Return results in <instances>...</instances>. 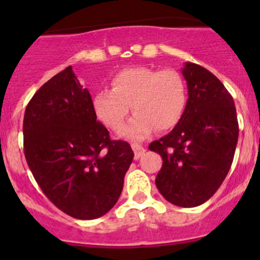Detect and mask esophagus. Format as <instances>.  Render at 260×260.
<instances>
[{
  "label": "esophagus",
  "mask_w": 260,
  "mask_h": 260,
  "mask_svg": "<svg viewBox=\"0 0 260 260\" xmlns=\"http://www.w3.org/2000/svg\"><path fill=\"white\" fill-rule=\"evenodd\" d=\"M132 149H133V152H135V158L136 159L140 158V157L142 156V154L146 152L145 147L138 145V143H132Z\"/></svg>",
  "instance_id": "obj_1"
}]
</instances>
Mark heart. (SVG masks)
I'll list each match as a JSON object with an SVG mask.
<instances>
[{"mask_svg": "<svg viewBox=\"0 0 260 260\" xmlns=\"http://www.w3.org/2000/svg\"><path fill=\"white\" fill-rule=\"evenodd\" d=\"M187 104L185 78L175 69L158 70L136 67L117 73L111 90H99L93 96L96 118L111 129L122 127L129 112L135 115L122 129L129 140H143L152 131H169L180 122Z\"/></svg>", "mask_w": 260, "mask_h": 260, "instance_id": "1", "label": "heart"}]
</instances>
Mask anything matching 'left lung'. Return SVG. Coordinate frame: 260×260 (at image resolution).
Returning a JSON list of instances; mask_svg holds the SVG:
<instances>
[{
	"label": "left lung",
	"mask_w": 260,
	"mask_h": 260,
	"mask_svg": "<svg viewBox=\"0 0 260 260\" xmlns=\"http://www.w3.org/2000/svg\"><path fill=\"white\" fill-rule=\"evenodd\" d=\"M185 113L176 127L148 148L162 157L156 176L161 195L174 205L195 208L216 192L226 177L239 136L237 109L229 91L212 73L186 62Z\"/></svg>",
	"instance_id": "left-lung-1"
}]
</instances>
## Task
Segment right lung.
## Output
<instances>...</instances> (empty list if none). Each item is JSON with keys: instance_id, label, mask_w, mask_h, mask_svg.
<instances>
[{"instance_id": "right-lung-1", "label": "right lung", "mask_w": 260, "mask_h": 260, "mask_svg": "<svg viewBox=\"0 0 260 260\" xmlns=\"http://www.w3.org/2000/svg\"><path fill=\"white\" fill-rule=\"evenodd\" d=\"M22 131L28 167L57 209L91 220L113 208L135 153L128 142L111 140L96 120L90 93L72 67L34 94Z\"/></svg>"}]
</instances>
